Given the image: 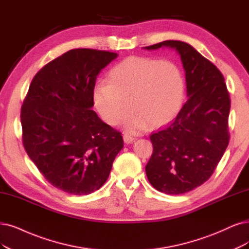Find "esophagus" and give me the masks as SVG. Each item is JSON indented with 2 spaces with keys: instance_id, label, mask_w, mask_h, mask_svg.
Returning a JSON list of instances; mask_svg holds the SVG:
<instances>
[{
  "instance_id": "esophagus-1",
  "label": "esophagus",
  "mask_w": 249,
  "mask_h": 249,
  "mask_svg": "<svg viewBox=\"0 0 249 249\" xmlns=\"http://www.w3.org/2000/svg\"><path fill=\"white\" fill-rule=\"evenodd\" d=\"M123 140H124V142H125L126 143H131V142H133L135 141V136H133V135H131V134L125 133V134L123 135Z\"/></svg>"
}]
</instances>
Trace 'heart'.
Listing matches in <instances>:
<instances>
[{
  "label": "heart",
  "instance_id": "obj_1",
  "mask_svg": "<svg viewBox=\"0 0 249 249\" xmlns=\"http://www.w3.org/2000/svg\"><path fill=\"white\" fill-rule=\"evenodd\" d=\"M185 95V78L177 63L131 56L117 63L108 72V82L98 81L92 91L94 106L105 121L116 125L127 113L125 128L139 132L150 122H169L180 109Z\"/></svg>",
  "mask_w": 249,
  "mask_h": 249
}]
</instances>
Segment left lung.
I'll use <instances>...</instances> for the list:
<instances>
[{
  "mask_svg": "<svg viewBox=\"0 0 249 249\" xmlns=\"http://www.w3.org/2000/svg\"><path fill=\"white\" fill-rule=\"evenodd\" d=\"M161 47L180 55L188 100L176 119L150 136L153 154L145 173L156 190L178 195L204 183L222 159L231 100L222 72L190 44L169 40L144 49Z\"/></svg>",
  "mask_w": 249,
  "mask_h": 249,
  "instance_id": "left-lung-1",
  "label": "left lung"
}]
</instances>
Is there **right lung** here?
I'll use <instances>...</instances> for the list:
<instances>
[{"instance_id":"1","label":"right lung","mask_w":249,"mask_h":249,"mask_svg":"<svg viewBox=\"0 0 249 249\" xmlns=\"http://www.w3.org/2000/svg\"><path fill=\"white\" fill-rule=\"evenodd\" d=\"M118 54L72 49L34 77L21 107L22 142L51 185L71 195H88L107 181L121 132L92 110L95 81Z\"/></svg>"}]
</instances>
